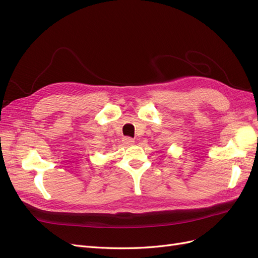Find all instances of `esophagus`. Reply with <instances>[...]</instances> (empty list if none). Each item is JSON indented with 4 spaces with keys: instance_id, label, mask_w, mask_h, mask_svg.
<instances>
[{
    "instance_id": "34e87169",
    "label": "esophagus",
    "mask_w": 258,
    "mask_h": 258,
    "mask_svg": "<svg viewBox=\"0 0 258 258\" xmlns=\"http://www.w3.org/2000/svg\"><path fill=\"white\" fill-rule=\"evenodd\" d=\"M122 143H123V145H126V146H130V145H134L135 144V140L134 139H131V138H123L122 139Z\"/></svg>"
}]
</instances>
